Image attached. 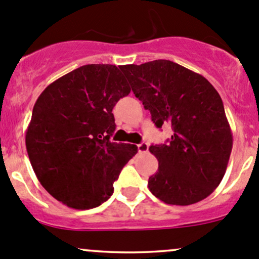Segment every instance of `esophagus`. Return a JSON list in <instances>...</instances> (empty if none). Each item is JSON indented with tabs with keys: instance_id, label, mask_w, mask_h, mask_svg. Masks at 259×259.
I'll use <instances>...</instances> for the list:
<instances>
[{
	"instance_id": "obj_1",
	"label": "esophagus",
	"mask_w": 259,
	"mask_h": 259,
	"mask_svg": "<svg viewBox=\"0 0 259 259\" xmlns=\"http://www.w3.org/2000/svg\"><path fill=\"white\" fill-rule=\"evenodd\" d=\"M148 143H146V142H142V143L138 144V151H140V153H146L148 152Z\"/></svg>"
}]
</instances>
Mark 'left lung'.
I'll return each mask as SVG.
<instances>
[{"label": "left lung", "instance_id": "1", "mask_svg": "<svg viewBox=\"0 0 259 259\" xmlns=\"http://www.w3.org/2000/svg\"><path fill=\"white\" fill-rule=\"evenodd\" d=\"M121 70L153 123L173 130L170 140L149 147L158 159V170L148 180L151 193L180 206L204 200L221 183L232 151L219 93L204 76L170 60L123 65Z\"/></svg>", "mask_w": 259, "mask_h": 259}]
</instances>
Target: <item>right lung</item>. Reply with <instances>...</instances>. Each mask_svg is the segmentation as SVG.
Instances as JSON below:
<instances>
[{
  "instance_id": "obj_1",
  "label": "right lung",
  "mask_w": 259,
  "mask_h": 259,
  "mask_svg": "<svg viewBox=\"0 0 259 259\" xmlns=\"http://www.w3.org/2000/svg\"><path fill=\"white\" fill-rule=\"evenodd\" d=\"M131 89L116 65L80 66L47 86L26 133L32 168L43 188L76 210L100 206L122 168L138 152L111 142L112 108Z\"/></svg>"
}]
</instances>
